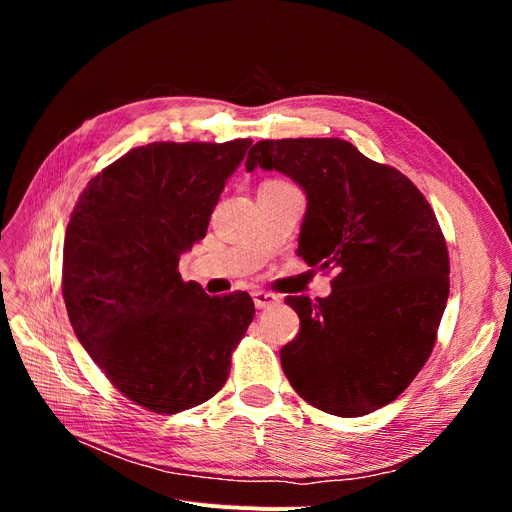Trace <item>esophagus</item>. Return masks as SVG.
<instances>
[{"mask_svg": "<svg viewBox=\"0 0 512 512\" xmlns=\"http://www.w3.org/2000/svg\"><path fill=\"white\" fill-rule=\"evenodd\" d=\"M252 297H254V305H256L258 309L271 307V305H275L277 301H280V297H277V294H273V292H265V290H256V292H252Z\"/></svg>", "mask_w": 512, "mask_h": 512, "instance_id": "34e87169", "label": "esophagus"}]
</instances>
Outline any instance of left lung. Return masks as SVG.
Segmentation results:
<instances>
[{
    "instance_id": "obj_1",
    "label": "left lung",
    "mask_w": 512,
    "mask_h": 512,
    "mask_svg": "<svg viewBox=\"0 0 512 512\" xmlns=\"http://www.w3.org/2000/svg\"><path fill=\"white\" fill-rule=\"evenodd\" d=\"M280 170L307 194L297 254L335 271L327 299L286 297L297 337L280 352L292 389L335 416L391 404L423 369L448 299V250L427 198L342 138L260 141L245 168Z\"/></svg>"
}]
</instances>
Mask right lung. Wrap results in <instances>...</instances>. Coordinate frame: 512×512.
Masks as SVG:
<instances>
[{
    "instance_id": "obj_1",
    "label": "right lung",
    "mask_w": 512,
    "mask_h": 512,
    "mask_svg": "<svg viewBox=\"0 0 512 512\" xmlns=\"http://www.w3.org/2000/svg\"><path fill=\"white\" fill-rule=\"evenodd\" d=\"M250 147H134L87 183L70 215L61 292L72 329L115 389L156 414L218 393L254 318L247 292L209 297L177 269Z\"/></svg>"
}]
</instances>
